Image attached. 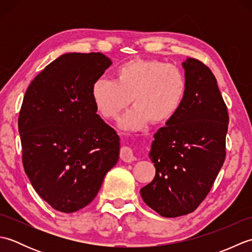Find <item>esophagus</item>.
<instances>
[{"label":"esophagus","instance_id":"34e87169","mask_svg":"<svg viewBox=\"0 0 252 252\" xmlns=\"http://www.w3.org/2000/svg\"><path fill=\"white\" fill-rule=\"evenodd\" d=\"M120 158L125 162H131L134 160V154L132 152V148L129 146H122L120 148Z\"/></svg>","mask_w":252,"mask_h":252}]
</instances>
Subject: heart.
<instances>
[{
    "label": "heart",
    "mask_w": 252,
    "mask_h": 252,
    "mask_svg": "<svg viewBox=\"0 0 252 252\" xmlns=\"http://www.w3.org/2000/svg\"><path fill=\"white\" fill-rule=\"evenodd\" d=\"M187 94L184 73L174 65L156 60H132L116 69L115 81L96 79L91 96L98 114L116 119L130 105L135 106L122 118L120 126L141 130L149 121L162 125L176 115Z\"/></svg>",
    "instance_id": "b5f03b06"
}]
</instances>
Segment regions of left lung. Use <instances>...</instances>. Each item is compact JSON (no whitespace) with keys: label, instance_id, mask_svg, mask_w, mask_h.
<instances>
[{"label":"left lung","instance_id":"8db88e82","mask_svg":"<svg viewBox=\"0 0 252 252\" xmlns=\"http://www.w3.org/2000/svg\"><path fill=\"white\" fill-rule=\"evenodd\" d=\"M187 94L176 115L154 135L156 168L141 189L148 207L165 218L195 211L210 191L226 156L227 107L217 79L195 58L183 63Z\"/></svg>","mask_w":252,"mask_h":252}]
</instances>
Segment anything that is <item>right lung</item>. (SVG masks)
Segmentation results:
<instances>
[{
    "label": "right lung",
    "instance_id": "1",
    "mask_svg": "<svg viewBox=\"0 0 252 252\" xmlns=\"http://www.w3.org/2000/svg\"><path fill=\"white\" fill-rule=\"evenodd\" d=\"M111 61L68 53L26 91L19 111L23 164L34 190L55 210L76 212L97 195L119 158V136L96 114L91 88Z\"/></svg>",
    "mask_w": 252,
    "mask_h": 252
}]
</instances>
